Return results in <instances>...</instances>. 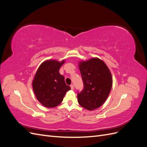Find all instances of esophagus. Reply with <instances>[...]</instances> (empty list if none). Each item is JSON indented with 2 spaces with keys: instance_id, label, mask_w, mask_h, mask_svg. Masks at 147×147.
<instances>
[{
  "instance_id": "34e87169",
  "label": "esophagus",
  "mask_w": 147,
  "mask_h": 147,
  "mask_svg": "<svg viewBox=\"0 0 147 147\" xmlns=\"http://www.w3.org/2000/svg\"><path fill=\"white\" fill-rule=\"evenodd\" d=\"M70 88H71V90H74V85H73V84H71V85H70Z\"/></svg>"
}]
</instances>
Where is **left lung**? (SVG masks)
Segmentation results:
<instances>
[{
    "mask_svg": "<svg viewBox=\"0 0 147 147\" xmlns=\"http://www.w3.org/2000/svg\"><path fill=\"white\" fill-rule=\"evenodd\" d=\"M83 90L78 93V102L88 110L96 109L103 104L112 87V77L103 61L93 57L79 63Z\"/></svg>",
    "mask_w": 147,
    "mask_h": 147,
    "instance_id": "obj_1",
    "label": "left lung"
}]
</instances>
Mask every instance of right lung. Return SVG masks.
<instances>
[{
    "mask_svg": "<svg viewBox=\"0 0 147 147\" xmlns=\"http://www.w3.org/2000/svg\"><path fill=\"white\" fill-rule=\"evenodd\" d=\"M65 60L59 62L49 59L39 66L35 74L32 88L37 100L45 107L59 105L70 87L65 83L64 77L59 74Z\"/></svg>",
    "mask_w": 147,
    "mask_h": 147,
    "instance_id": "add662e5",
    "label": "right lung"
}]
</instances>
